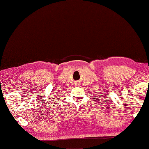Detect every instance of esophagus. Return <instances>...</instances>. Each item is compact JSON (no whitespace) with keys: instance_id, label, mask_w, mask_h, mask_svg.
I'll return each instance as SVG.
<instances>
[{"instance_id":"esophagus-1","label":"esophagus","mask_w":149,"mask_h":149,"mask_svg":"<svg viewBox=\"0 0 149 149\" xmlns=\"http://www.w3.org/2000/svg\"><path fill=\"white\" fill-rule=\"evenodd\" d=\"M79 84H80V82H76V84H75V85H76V86H79Z\"/></svg>"}]
</instances>
